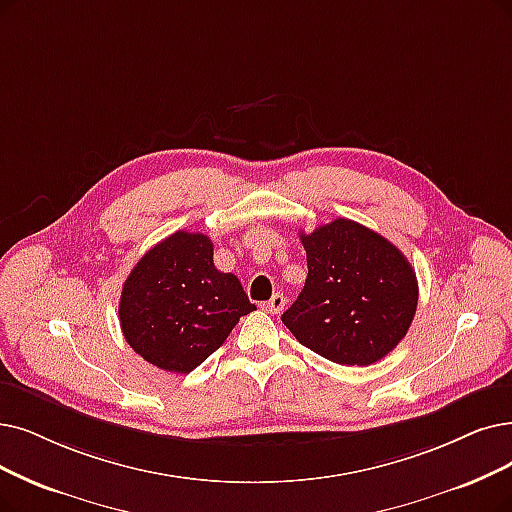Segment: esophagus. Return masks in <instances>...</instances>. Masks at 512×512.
<instances>
[{
	"instance_id": "esophagus-1",
	"label": "esophagus",
	"mask_w": 512,
	"mask_h": 512,
	"mask_svg": "<svg viewBox=\"0 0 512 512\" xmlns=\"http://www.w3.org/2000/svg\"><path fill=\"white\" fill-rule=\"evenodd\" d=\"M283 306H285V296L281 292H277V294H273V298L269 302L262 304V309H267L269 313L277 315V313L283 311Z\"/></svg>"
}]
</instances>
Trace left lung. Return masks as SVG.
I'll list each match as a JSON object with an SVG mask.
<instances>
[{
	"label": "left lung",
	"mask_w": 512,
	"mask_h": 512,
	"mask_svg": "<svg viewBox=\"0 0 512 512\" xmlns=\"http://www.w3.org/2000/svg\"><path fill=\"white\" fill-rule=\"evenodd\" d=\"M304 288L281 315L306 349L340 365H370L410 330L418 279L399 248L363 224L336 218L302 233Z\"/></svg>",
	"instance_id": "8db88e82"
}]
</instances>
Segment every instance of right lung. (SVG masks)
<instances>
[{
	"label": "right lung",
	"mask_w": 512,
	"mask_h": 512,
	"mask_svg": "<svg viewBox=\"0 0 512 512\" xmlns=\"http://www.w3.org/2000/svg\"><path fill=\"white\" fill-rule=\"evenodd\" d=\"M256 309L233 273L214 267L203 233L176 231L142 256L119 300L126 342L163 372L189 374Z\"/></svg>",
	"instance_id": "obj_1"
}]
</instances>
